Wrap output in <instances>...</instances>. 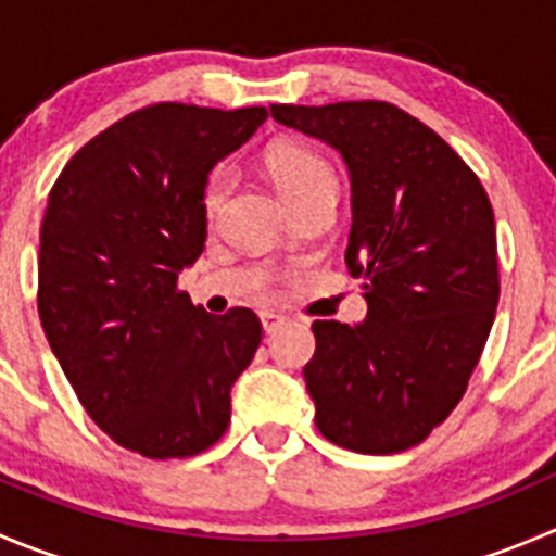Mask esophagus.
Returning <instances> with one entry per match:
<instances>
[{"label": "esophagus", "instance_id": "34e87169", "mask_svg": "<svg viewBox=\"0 0 556 556\" xmlns=\"http://www.w3.org/2000/svg\"><path fill=\"white\" fill-rule=\"evenodd\" d=\"M258 319H262V327H264V332H275L278 330V327L283 325V321H287V316H281V314H273V311H262V314H258Z\"/></svg>", "mask_w": 556, "mask_h": 556}]
</instances>
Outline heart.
Returning a JSON list of instances; mask_svg holds the SVG:
<instances>
[{
	"label": "heart",
	"instance_id": "1",
	"mask_svg": "<svg viewBox=\"0 0 556 556\" xmlns=\"http://www.w3.org/2000/svg\"><path fill=\"white\" fill-rule=\"evenodd\" d=\"M264 166H267L269 179L275 182V188L281 190L287 202H294L298 195L308 193V190L319 188V185H336L332 168L319 155H314L311 150H303V147H275L264 157ZM229 182L231 177L226 168H218L210 177L207 190H204V210H207V215L218 213L226 193H229Z\"/></svg>",
	"mask_w": 556,
	"mask_h": 556
}]
</instances>
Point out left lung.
Segmentation results:
<instances>
[{
  "label": "left lung",
  "mask_w": 556,
  "mask_h": 556,
  "mask_svg": "<svg viewBox=\"0 0 556 556\" xmlns=\"http://www.w3.org/2000/svg\"><path fill=\"white\" fill-rule=\"evenodd\" d=\"M325 141L352 188L346 267L366 319L314 321L303 368L325 440L368 456L417 445L467 390L496 300L494 210L472 168L431 128L379 100L269 105Z\"/></svg>",
  "instance_id": "1"
}]
</instances>
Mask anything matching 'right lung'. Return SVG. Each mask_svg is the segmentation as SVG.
Instances as JSON below:
<instances>
[{"label": "right lung", "instance_id": "add662e5", "mask_svg": "<svg viewBox=\"0 0 556 556\" xmlns=\"http://www.w3.org/2000/svg\"><path fill=\"white\" fill-rule=\"evenodd\" d=\"M264 119L262 105H150L84 144L49 193L46 338L89 417L147 458L195 456L224 437L262 341L253 311L207 314L177 278L204 251L210 174Z\"/></svg>", "mask_w": 556, "mask_h": 556}]
</instances>
